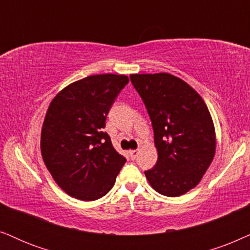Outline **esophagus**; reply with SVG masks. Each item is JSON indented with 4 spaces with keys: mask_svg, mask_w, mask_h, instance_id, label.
<instances>
[{
    "mask_svg": "<svg viewBox=\"0 0 250 250\" xmlns=\"http://www.w3.org/2000/svg\"><path fill=\"white\" fill-rule=\"evenodd\" d=\"M138 149H131V151H129V154H130V158L131 160H135L136 156L138 155Z\"/></svg>",
    "mask_w": 250,
    "mask_h": 250,
    "instance_id": "esophagus-1",
    "label": "esophagus"
}]
</instances>
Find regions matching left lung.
<instances>
[{"label": "left lung", "instance_id": "obj_1", "mask_svg": "<svg viewBox=\"0 0 250 250\" xmlns=\"http://www.w3.org/2000/svg\"><path fill=\"white\" fill-rule=\"evenodd\" d=\"M151 119L158 161L145 176L166 197L200 183L214 159L216 135L207 105L191 85L169 73L131 74Z\"/></svg>", "mask_w": 250, "mask_h": 250}]
</instances>
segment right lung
Wrapping results in <instances>:
<instances>
[{
    "label": "right lung",
    "instance_id": "1",
    "mask_svg": "<svg viewBox=\"0 0 250 250\" xmlns=\"http://www.w3.org/2000/svg\"><path fill=\"white\" fill-rule=\"evenodd\" d=\"M127 75H90L73 82L50 103L41 131L43 161L71 197L94 201L107 194L125 164L104 132L106 116Z\"/></svg>",
    "mask_w": 250,
    "mask_h": 250
}]
</instances>
